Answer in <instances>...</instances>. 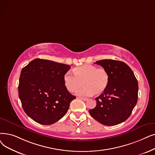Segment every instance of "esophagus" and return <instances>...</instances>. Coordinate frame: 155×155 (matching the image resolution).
I'll list each match as a JSON object with an SVG mask.
<instances>
[{"label":"esophagus","mask_w":155,"mask_h":155,"mask_svg":"<svg viewBox=\"0 0 155 155\" xmlns=\"http://www.w3.org/2000/svg\"><path fill=\"white\" fill-rule=\"evenodd\" d=\"M78 98L80 99H82V101H86L88 100V99H87V98H84V97H78Z\"/></svg>","instance_id":"34e87169"}]
</instances>
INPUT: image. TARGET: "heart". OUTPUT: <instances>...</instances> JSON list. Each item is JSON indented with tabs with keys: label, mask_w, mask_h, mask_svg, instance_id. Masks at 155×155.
I'll return each instance as SVG.
<instances>
[{
	"label": "heart",
	"mask_w": 155,
	"mask_h": 155,
	"mask_svg": "<svg viewBox=\"0 0 155 155\" xmlns=\"http://www.w3.org/2000/svg\"><path fill=\"white\" fill-rule=\"evenodd\" d=\"M73 73L68 71L64 76V83L69 92H74L82 85V89L77 94L81 96H89L95 93L102 94L110 82V75L103 68H97L92 64H84L73 70Z\"/></svg>",
	"instance_id": "1"
}]
</instances>
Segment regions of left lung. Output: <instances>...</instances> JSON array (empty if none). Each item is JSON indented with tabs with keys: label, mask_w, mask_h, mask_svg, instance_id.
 Listing matches in <instances>:
<instances>
[{
	"label": "left lung",
	"mask_w": 155,
	"mask_h": 155,
	"mask_svg": "<svg viewBox=\"0 0 155 155\" xmlns=\"http://www.w3.org/2000/svg\"><path fill=\"white\" fill-rule=\"evenodd\" d=\"M110 75L107 88L96 98V106L89 110L91 115L104 125H116L131 115L138 97V83L132 70L126 63L113 59L95 63Z\"/></svg>",
	"instance_id": "left-lung-1"
}]
</instances>
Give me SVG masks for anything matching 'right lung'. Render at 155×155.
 I'll list each match as a JSON object with an SVG mask.
<instances>
[{
	"mask_svg": "<svg viewBox=\"0 0 155 155\" xmlns=\"http://www.w3.org/2000/svg\"><path fill=\"white\" fill-rule=\"evenodd\" d=\"M70 69V65L38 58L22 69L19 97L25 112L35 122L51 125L68 111L76 98L64 83V76Z\"/></svg>",
	"mask_w": 155,
	"mask_h": 155,
	"instance_id": "add662e5",
	"label": "right lung"
}]
</instances>
